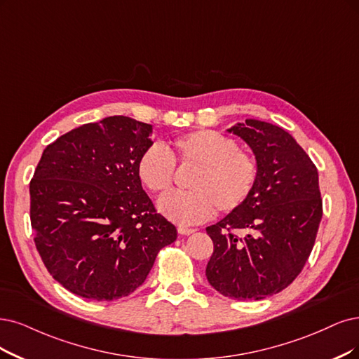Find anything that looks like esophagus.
I'll list each match as a JSON object with an SVG mask.
<instances>
[{
    "label": "esophagus",
    "instance_id": "esophagus-1",
    "mask_svg": "<svg viewBox=\"0 0 359 359\" xmlns=\"http://www.w3.org/2000/svg\"><path fill=\"white\" fill-rule=\"evenodd\" d=\"M177 232H179L180 235H191V233H194V232H195V229H192V228H184V226H179V228H177Z\"/></svg>",
    "mask_w": 359,
    "mask_h": 359
}]
</instances>
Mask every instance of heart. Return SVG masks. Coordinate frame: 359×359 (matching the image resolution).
Returning <instances> with one entry per match:
<instances>
[{
	"label": "heart",
	"instance_id": "1",
	"mask_svg": "<svg viewBox=\"0 0 359 359\" xmlns=\"http://www.w3.org/2000/svg\"><path fill=\"white\" fill-rule=\"evenodd\" d=\"M194 168L184 192L163 196L158 208L179 224H195L217 213L241 208L259 179L256 156L238 148V142L216 130H196L172 139L167 151L154 143L137 159V176L154 194L167 192L176 165Z\"/></svg>",
	"mask_w": 359,
	"mask_h": 359
}]
</instances>
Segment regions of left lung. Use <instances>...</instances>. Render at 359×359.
<instances>
[{
  "label": "left lung",
  "mask_w": 359,
  "mask_h": 359,
  "mask_svg": "<svg viewBox=\"0 0 359 359\" xmlns=\"http://www.w3.org/2000/svg\"><path fill=\"white\" fill-rule=\"evenodd\" d=\"M228 131L253 151L259 179L241 208L205 229L215 244L205 275L223 296L262 300L287 288L309 259L323 217L318 170L281 127L245 119Z\"/></svg>",
  "instance_id": "left-lung-1"
}]
</instances>
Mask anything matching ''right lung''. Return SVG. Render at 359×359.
Listing matches in <instances>:
<instances>
[{"instance_id":"1","label":"right lung","mask_w":359,"mask_h":359,"mask_svg":"<svg viewBox=\"0 0 359 359\" xmlns=\"http://www.w3.org/2000/svg\"><path fill=\"white\" fill-rule=\"evenodd\" d=\"M152 126L115 115L48 144L29 184L34 241L47 271L97 302L131 294L176 226L142 188L137 159Z\"/></svg>"}]
</instances>
